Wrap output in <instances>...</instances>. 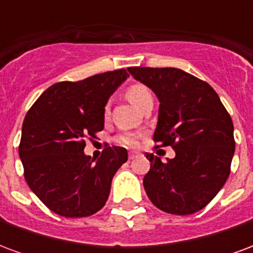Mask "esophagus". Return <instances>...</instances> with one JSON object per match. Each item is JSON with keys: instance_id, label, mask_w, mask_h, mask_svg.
I'll use <instances>...</instances> for the list:
<instances>
[{"instance_id": "1", "label": "esophagus", "mask_w": 253, "mask_h": 253, "mask_svg": "<svg viewBox=\"0 0 253 253\" xmlns=\"http://www.w3.org/2000/svg\"><path fill=\"white\" fill-rule=\"evenodd\" d=\"M137 152H130V153H128V159L131 160V159H134V157H135V156H137Z\"/></svg>"}]
</instances>
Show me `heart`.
Segmentation results:
<instances>
[{"label": "heart", "instance_id": "heart-1", "mask_svg": "<svg viewBox=\"0 0 253 253\" xmlns=\"http://www.w3.org/2000/svg\"><path fill=\"white\" fill-rule=\"evenodd\" d=\"M126 97L132 104L138 107V108H142V105L148 101V100H153L152 92L150 89L143 85L141 83H132L130 84L126 88ZM110 115V105L107 104L104 107V116L108 118ZM118 142L125 145V146H137L138 145V134L135 132H123L118 137Z\"/></svg>", "mask_w": 253, "mask_h": 253}]
</instances>
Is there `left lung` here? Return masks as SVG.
Returning <instances> with one entry per match:
<instances>
[{
    "mask_svg": "<svg viewBox=\"0 0 253 253\" xmlns=\"http://www.w3.org/2000/svg\"><path fill=\"white\" fill-rule=\"evenodd\" d=\"M157 94L159 122L153 141L172 146L175 159L163 163L145 153L150 169L143 177L149 199L160 210L188 215L217 195L230 173L233 122L217 92L203 80L176 67H128Z\"/></svg>",
    "mask_w": 253,
    "mask_h": 253,
    "instance_id": "1",
    "label": "left lung"
}]
</instances>
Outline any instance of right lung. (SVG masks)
Segmentation results:
<instances>
[{
    "label": "right lung",
    "mask_w": 253,
    "mask_h": 253,
    "mask_svg": "<svg viewBox=\"0 0 253 253\" xmlns=\"http://www.w3.org/2000/svg\"><path fill=\"white\" fill-rule=\"evenodd\" d=\"M127 76L118 69L54 84L25 115L19 145L25 181L58 215L89 217L108 199L127 150L107 146L94 164L84 148L104 128L105 103Z\"/></svg>",
    "instance_id": "obj_1"
}]
</instances>
